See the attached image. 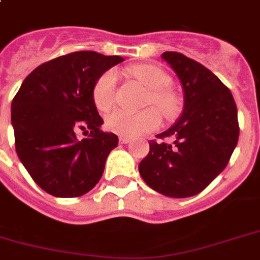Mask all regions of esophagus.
<instances>
[{"label": "esophagus", "mask_w": 260, "mask_h": 260, "mask_svg": "<svg viewBox=\"0 0 260 260\" xmlns=\"http://www.w3.org/2000/svg\"><path fill=\"white\" fill-rule=\"evenodd\" d=\"M120 143L121 145H126V143H131L132 142V139L131 138H126V136H120Z\"/></svg>", "instance_id": "obj_1"}]
</instances>
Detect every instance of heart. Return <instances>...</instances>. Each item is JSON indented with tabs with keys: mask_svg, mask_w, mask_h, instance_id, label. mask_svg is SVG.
<instances>
[{
	"mask_svg": "<svg viewBox=\"0 0 260 260\" xmlns=\"http://www.w3.org/2000/svg\"><path fill=\"white\" fill-rule=\"evenodd\" d=\"M129 74L142 82L146 88H149L151 91L149 103H154L165 117L172 118L178 114L180 109L179 99L175 93L165 89L171 84V78L164 71L149 64H139V66L131 67ZM115 85H117V74L113 70L105 71L96 80L92 89V96L96 107L101 111L110 110L114 105ZM106 124L109 129L118 135L138 136L140 134L155 129L161 124V117L154 107H149L138 113L118 109L109 114Z\"/></svg>",
	"mask_w": 260,
	"mask_h": 260,
	"instance_id": "1",
	"label": "heart"
}]
</instances>
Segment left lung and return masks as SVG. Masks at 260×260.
<instances>
[{
    "label": "left lung",
    "instance_id": "8db88e82",
    "mask_svg": "<svg viewBox=\"0 0 260 260\" xmlns=\"http://www.w3.org/2000/svg\"><path fill=\"white\" fill-rule=\"evenodd\" d=\"M161 57L183 89V111L169 129L151 140L139 174L157 193L184 199L201 193L226 168L238 142L237 107L228 86L199 61L178 52Z\"/></svg>",
    "mask_w": 260,
    "mask_h": 260
}]
</instances>
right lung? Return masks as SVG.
<instances>
[{
	"label": "right lung",
	"instance_id": "1",
	"mask_svg": "<svg viewBox=\"0 0 260 260\" xmlns=\"http://www.w3.org/2000/svg\"><path fill=\"white\" fill-rule=\"evenodd\" d=\"M124 60L82 51L42 63L28 74L11 106L15 147L32 180L51 196L71 199L101 180L118 136L103 132L92 89L96 80ZM90 131L80 141L76 131Z\"/></svg>",
	"mask_w": 260,
	"mask_h": 260
}]
</instances>
